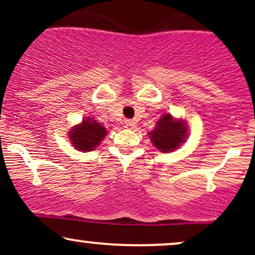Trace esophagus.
<instances>
[{"instance_id":"1","label":"esophagus","mask_w":255,"mask_h":255,"mask_svg":"<svg viewBox=\"0 0 255 255\" xmlns=\"http://www.w3.org/2000/svg\"><path fill=\"white\" fill-rule=\"evenodd\" d=\"M125 127L128 128V129H133L135 127V122L131 121V120H126L125 121Z\"/></svg>"}]
</instances>
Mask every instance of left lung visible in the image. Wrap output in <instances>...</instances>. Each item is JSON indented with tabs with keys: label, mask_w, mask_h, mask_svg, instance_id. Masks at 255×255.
<instances>
[{
	"label": "left lung",
	"mask_w": 255,
	"mask_h": 255,
	"mask_svg": "<svg viewBox=\"0 0 255 255\" xmlns=\"http://www.w3.org/2000/svg\"><path fill=\"white\" fill-rule=\"evenodd\" d=\"M152 144L160 152H170L178 148L184 142L187 135L186 122L172 119L170 114H165L158 120L156 128L148 133Z\"/></svg>",
	"instance_id": "8db88e82"
}]
</instances>
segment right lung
I'll return each mask as SVG.
<instances>
[{
  "instance_id": "1",
  "label": "right lung",
  "mask_w": 255,
  "mask_h": 255,
  "mask_svg": "<svg viewBox=\"0 0 255 255\" xmlns=\"http://www.w3.org/2000/svg\"><path fill=\"white\" fill-rule=\"evenodd\" d=\"M107 135V129L91 118L83 120L80 125L73 127L69 131V137L75 148L81 152L92 151Z\"/></svg>"
}]
</instances>
